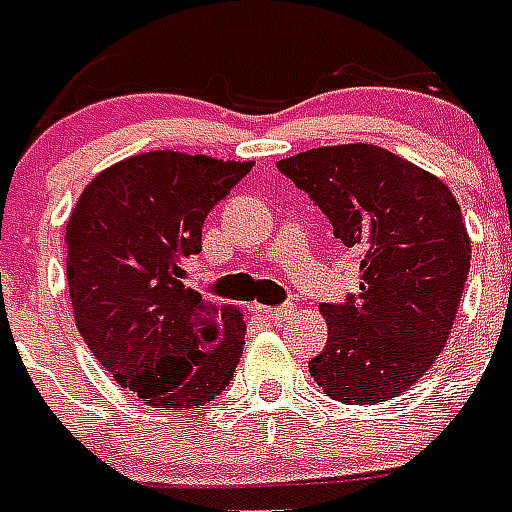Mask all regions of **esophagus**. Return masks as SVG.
I'll list each match as a JSON object with an SVG mask.
<instances>
[{"mask_svg": "<svg viewBox=\"0 0 512 512\" xmlns=\"http://www.w3.org/2000/svg\"><path fill=\"white\" fill-rule=\"evenodd\" d=\"M295 305L287 303V305H276V308H260V313H263L265 319H271V321H284L289 319V316H295Z\"/></svg>", "mask_w": 512, "mask_h": 512, "instance_id": "1", "label": "esophagus"}]
</instances>
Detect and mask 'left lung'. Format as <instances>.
Instances as JSON below:
<instances>
[{"mask_svg": "<svg viewBox=\"0 0 512 512\" xmlns=\"http://www.w3.org/2000/svg\"><path fill=\"white\" fill-rule=\"evenodd\" d=\"M358 255L361 292L321 305L313 380L342 404L412 388L444 350L470 271L460 204L444 180L380 146H324L276 164Z\"/></svg>", "mask_w": 512, "mask_h": 512, "instance_id": "1", "label": "left lung"}]
</instances>
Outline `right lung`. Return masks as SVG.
<instances>
[{"label": "right lung", "mask_w": 512, "mask_h": 512, "mask_svg": "<svg viewBox=\"0 0 512 512\" xmlns=\"http://www.w3.org/2000/svg\"><path fill=\"white\" fill-rule=\"evenodd\" d=\"M252 162L148 151L108 167L66 225V279L79 335L122 388L154 409H199L223 393L244 316L183 284L201 225Z\"/></svg>", "instance_id": "obj_1"}]
</instances>
